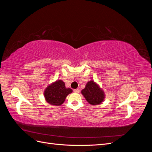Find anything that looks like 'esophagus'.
Returning <instances> with one entry per match:
<instances>
[{
    "label": "esophagus",
    "instance_id": "34e87169",
    "mask_svg": "<svg viewBox=\"0 0 152 152\" xmlns=\"http://www.w3.org/2000/svg\"><path fill=\"white\" fill-rule=\"evenodd\" d=\"M73 92H74V93H79L80 91H79V89H73Z\"/></svg>",
    "mask_w": 152,
    "mask_h": 152
}]
</instances>
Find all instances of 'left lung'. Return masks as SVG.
<instances>
[{
  "instance_id": "left-lung-1",
  "label": "left lung",
  "mask_w": 152,
  "mask_h": 152,
  "mask_svg": "<svg viewBox=\"0 0 152 152\" xmlns=\"http://www.w3.org/2000/svg\"><path fill=\"white\" fill-rule=\"evenodd\" d=\"M87 102L92 105H98L102 103L105 98L104 91L98 84L93 80L89 81L86 87L81 91Z\"/></svg>"
}]
</instances>
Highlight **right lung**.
<instances>
[{
	"label": "right lung",
	"mask_w": 152,
	"mask_h": 152,
	"mask_svg": "<svg viewBox=\"0 0 152 152\" xmlns=\"http://www.w3.org/2000/svg\"><path fill=\"white\" fill-rule=\"evenodd\" d=\"M72 93V89L66 88L65 82L58 80L45 88L44 95L46 102L51 105L59 106L63 103L66 96Z\"/></svg>",
	"instance_id": "add662e5"
}]
</instances>
